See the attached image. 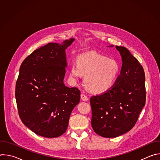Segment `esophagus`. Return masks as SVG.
Segmentation results:
<instances>
[{"mask_svg": "<svg viewBox=\"0 0 160 160\" xmlns=\"http://www.w3.org/2000/svg\"><path fill=\"white\" fill-rule=\"evenodd\" d=\"M80 96H81V99L82 100V101H88V98H87V96H86V95H85V94H82L81 95H80Z\"/></svg>", "mask_w": 160, "mask_h": 160, "instance_id": "34e87169", "label": "esophagus"}]
</instances>
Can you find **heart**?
<instances>
[{"mask_svg":"<svg viewBox=\"0 0 160 160\" xmlns=\"http://www.w3.org/2000/svg\"><path fill=\"white\" fill-rule=\"evenodd\" d=\"M120 73L117 61L96 52L79 55L77 64L73 63L70 70L72 81L78 80L83 75L84 83L91 92L101 94L107 92L115 84Z\"/></svg>","mask_w":160,"mask_h":160,"instance_id":"heart-1","label":"heart"}]
</instances>
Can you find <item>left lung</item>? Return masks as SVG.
I'll list each match as a JSON object with an SVG mask.
<instances>
[{
    "label": "left lung",
    "instance_id": "1",
    "mask_svg": "<svg viewBox=\"0 0 160 160\" xmlns=\"http://www.w3.org/2000/svg\"><path fill=\"white\" fill-rule=\"evenodd\" d=\"M115 48L122 57L120 75L107 92L92 96L90 100L92 128L107 138H117L130 131L146 103L143 67L127 48Z\"/></svg>",
    "mask_w": 160,
    "mask_h": 160
}]
</instances>
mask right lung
Returning <instances> with one entry per match:
<instances>
[{"instance_id":"add662e5","label":"right lung","mask_w":160,"mask_h":160,"mask_svg":"<svg viewBox=\"0 0 160 160\" xmlns=\"http://www.w3.org/2000/svg\"><path fill=\"white\" fill-rule=\"evenodd\" d=\"M74 40L49 43L34 51L19 68L15 91L19 117L29 129L44 138L62 135L80 102L79 89L68 87L63 82L65 50Z\"/></svg>"}]
</instances>
